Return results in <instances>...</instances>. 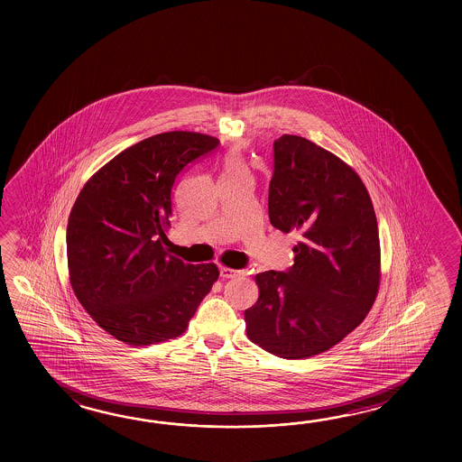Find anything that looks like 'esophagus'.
Listing matches in <instances>:
<instances>
[{
  "label": "esophagus",
  "mask_w": 462,
  "mask_h": 462,
  "mask_svg": "<svg viewBox=\"0 0 462 462\" xmlns=\"http://www.w3.org/2000/svg\"><path fill=\"white\" fill-rule=\"evenodd\" d=\"M219 274H221V277H225V279H235V277L245 275V273L237 271V269H231V267H221Z\"/></svg>",
  "instance_id": "obj_1"
}]
</instances>
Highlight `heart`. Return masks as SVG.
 <instances>
[{"mask_svg": "<svg viewBox=\"0 0 462 462\" xmlns=\"http://www.w3.org/2000/svg\"><path fill=\"white\" fill-rule=\"evenodd\" d=\"M245 175H249V171H247L243 158L239 155L227 157L226 163H225V178L245 177Z\"/></svg>", "mask_w": 462, "mask_h": 462, "instance_id": "1", "label": "heart"}]
</instances>
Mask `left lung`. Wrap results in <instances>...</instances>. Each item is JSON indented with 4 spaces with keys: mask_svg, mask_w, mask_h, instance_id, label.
I'll use <instances>...</instances> for the list:
<instances>
[{
    "mask_svg": "<svg viewBox=\"0 0 462 462\" xmlns=\"http://www.w3.org/2000/svg\"><path fill=\"white\" fill-rule=\"evenodd\" d=\"M269 219L299 231L287 273L255 274L259 299L245 312L251 342L281 358H310L365 320L380 289L374 203L362 178L332 152L299 135L274 142Z\"/></svg>",
    "mask_w": 462,
    "mask_h": 462,
    "instance_id": "obj_1",
    "label": "left lung"
}]
</instances>
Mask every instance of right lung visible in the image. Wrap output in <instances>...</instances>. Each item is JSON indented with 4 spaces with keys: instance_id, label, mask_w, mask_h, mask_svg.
I'll use <instances>...</instances> for the list:
<instances>
[{
    "instance_id": "add662e5",
    "label": "right lung",
    "mask_w": 462,
    "mask_h": 462,
    "mask_svg": "<svg viewBox=\"0 0 462 462\" xmlns=\"http://www.w3.org/2000/svg\"><path fill=\"white\" fill-rule=\"evenodd\" d=\"M219 140L165 132L125 148L88 178L68 221L72 291L92 320L124 344L180 337L219 277L185 264L167 237L178 177Z\"/></svg>"
}]
</instances>
